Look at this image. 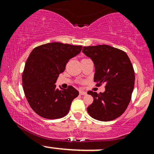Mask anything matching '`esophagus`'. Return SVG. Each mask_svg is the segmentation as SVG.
I'll return each mask as SVG.
<instances>
[{
	"instance_id": "1",
	"label": "esophagus",
	"mask_w": 154,
	"mask_h": 154,
	"mask_svg": "<svg viewBox=\"0 0 154 154\" xmlns=\"http://www.w3.org/2000/svg\"><path fill=\"white\" fill-rule=\"evenodd\" d=\"M79 94L82 95H85L87 94V93L85 91H79Z\"/></svg>"
}]
</instances>
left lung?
<instances>
[{"label":"left lung","instance_id":"obj_1","mask_svg":"<svg viewBox=\"0 0 154 154\" xmlns=\"http://www.w3.org/2000/svg\"><path fill=\"white\" fill-rule=\"evenodd\" d=\"M82 52L95 65L94 82L105 84V91H88L93 102L87 108L91 117L108 122L120 116L128 108L135 85L133 66L125 51L108 45L83 47Z\"/></svg>","mask_w":154,"mask_h":154}]
</instances>
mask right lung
I'll return each mask as SVG.
<instances>
[{
  "instance_id": "obj_1",
  "label": "right lung",
  "mask_w": 154,
  "mask_h": 154,
  "mask_svg": "<svg viewBox=\"0 0 154 154\" xmlns=\"http://www.w3.org/2000/svg\"><path fill=\"white\" fill-rule=\"evenodd\" d=\"M82 45L51 43L35 48L26 60L22 74V86L30 107L45 119H59L69 111L79 92L72 86L58 89L59 74L70 59L80 53Z\"/></svg>"
}]
</instances>
